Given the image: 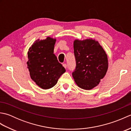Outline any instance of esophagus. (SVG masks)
Segmentation results:
<instances>
[{
    "instance_id": "obj_1",
    "label": "esophagus",
    "mask_w": 131,
    "mask_h": 131,
    "mask_svg": "<svg viewBox=\"0 0 131 131\" xmlns=\"http://www.w3.org/2000/svg\"><path fill=\"white\" fill-rule=\"evenodd\" d=\"M62 65H63V66L64 68H65V69H66V67H67V65H66V63H63Z\"/></svg>"
}]
</instances>
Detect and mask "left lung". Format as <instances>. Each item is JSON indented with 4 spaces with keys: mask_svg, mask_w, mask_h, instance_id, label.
I'll return each mask as SVG.
<instances>
[{
    "mask_svg": "<svg viewBox=\"0 0 131 131\" xmlns=\"http://www.w3.org/2000/svg\"><path fill=\"white\" fill-rule=\"evenodd\" d=\"M76 68L73 77L79 87L90 90L98 85L108 69L106 53L98 41L92 38L74 41Z\"/></svg>",
    "mask_w": 131,
    "mask_h": 131,
    "instance_id": "1",
    "label": "left lung"
}]
</instances>
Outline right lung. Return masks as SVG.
<instances>
[{"mask_svg": "<svg viewBox=\"0 0 131 131\" xmlns=\"http://www.w3.org/2000/svg\"><path fill=\"white\" fill-rule=\"evenodd\" d=\"M56 39L50 37L37 39L27 52V68L30 76L36 84L43 90L53 87L65 69L53 53Z\"/></svg>", "mask_w": 131, "mask_h": 131, "instance_id": "add662e5", "label": "right lung"}]
</instances>
